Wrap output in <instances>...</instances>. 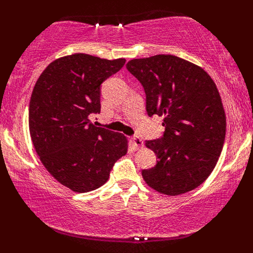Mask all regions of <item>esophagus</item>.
Listing matches in <instances>:
<instances>
[{
    "label": "esophagus",
    "mask_w": 253,
    "mask_h": 253,
    "mask_svg": "<svg viewBox=\"0 0 253 253\" xmlns=\"http://www.w3.org/2000/svg\"><path fill=\"white\" fill-rule=\"evenodd\" d=\"M132 143H133L134 146H136L137 150H139V148L144 147V141L139 137H133L132 138Z\"/></svg>",
    "instance_id": "obj_1"
}]
</instances>
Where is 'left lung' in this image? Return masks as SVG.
<instances>
[{
    "label": "left lung",
    "instance_id": "1",
    "mask_svg": "<svg viewBox=\"0 0 253 253\" xmlns=\"http://www.w3.org/2000/svg\"><path fill=\"white\" fill-rule=\"evenodd\" d=\"M126 68L144 86L150 116H164L161 139L146 140L158 158L141 171L155 191L178 196L211 175L226 138V114L215 83L202 67L174 55L133 58Z\"/></svg>",
    "mask_w": 253,
    "mask_h": 253
}]
</instances>
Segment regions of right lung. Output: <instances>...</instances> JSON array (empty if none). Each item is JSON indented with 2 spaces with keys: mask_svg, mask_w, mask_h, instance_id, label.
I'll return each mask as SVG.
<instances>
[{
  "mask_svg": "<svg viewBox=\"0 0 253 253\" xmlns=\"http://www.w3.org/2000/svg\"><path fill=\"white\" fill-rule=\"evenodd\" d=\"M126 58L106 60L77 53L48 64L34 85L29 127L34 150L48 172L74 192L108 181L114 162L127 152V138L93 126L100 113V85Z\"/></svg>",
  "mask_w": 253,
  "mask_h": 253,
  "instance_id": "1",
  "label": "right lung"
}]
</instances>
